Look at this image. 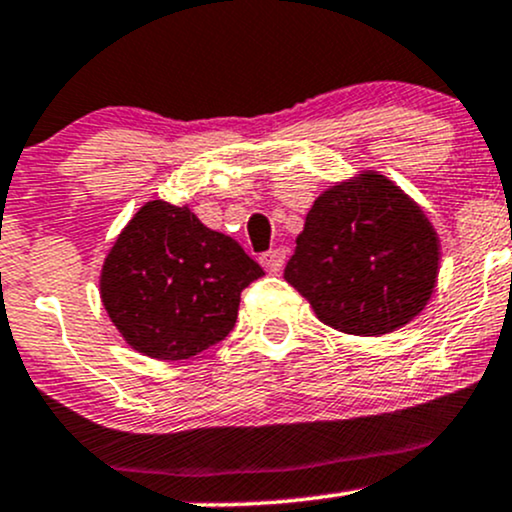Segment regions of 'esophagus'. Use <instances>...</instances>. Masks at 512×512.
Segmentation results:
<instances>
[{
	"label": "esophagus",
	"instance_id": "esophagus-1",
	"mask_svg": "<svg viewBox=\"0 0 512 512\" xmlns=\"http://www.w3.org/2000/svg\"><path fill=\"white\" fill-rule=\"evenodd\" d=\"M285 263V249H271L261 256V266L268 273H278Z\"/></svg>",
	"mask_w": 512,
	"mask_h": 512
}]
</instances>
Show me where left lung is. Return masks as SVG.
Returning a JSON list of instances; mask_svg holds the SVG:
<instances>
[{
    "label": "left lung",
    "instance_id": "8db88e82",
    "mask_svg": "<svg viewBox=\"0 0 512 512\" xmlns=\"http://www.w3.org/2000/svg\"><path fill=\"white\" fill-rule=\"evenodd\" d=\"M437 268L430 219L386 175L368 170L317 197L283 276L324 324L376 337L425 310Z\"/></svg>",
    "mask_w": 512,
    "mask_h": 512
}]
</instances>
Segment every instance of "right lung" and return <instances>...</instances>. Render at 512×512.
I'll list each match as a JSON object with an SVG mask.
<instances>
[{
	"instance_id": "obj_1",
	"label": "right lung",
	"mask_w": 512,
	"mask_h": 512,
	"mask_svg": "<svg viewBox=\"0 0 512 512\" xmlns=\"http://www.w3.org/2000/svg\"><path fill=\"white\" fill-rule=\"evenodd\" d=\"M263 268L188 207L146 202L104 258V310L126 344L151 359L183 361L234 329L241 290Z\"/></svg>"
}]
</instances>
